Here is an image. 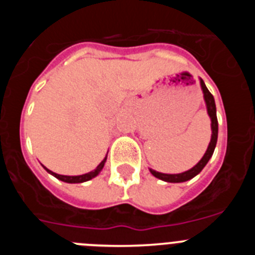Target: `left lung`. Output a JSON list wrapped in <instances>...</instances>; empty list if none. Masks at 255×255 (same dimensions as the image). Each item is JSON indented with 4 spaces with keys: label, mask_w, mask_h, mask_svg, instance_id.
Segmentation results:
<instances>
[{
    "label": "left lung",
    "mask_w": 255,
    "mask_h": 255,
    "mask_svg": "<svg viewBox=\"0 0 255 255\" xmlns=\"http://www.w3.org/2000/svg\"><path fill=\"white\" fill-rule=\"evenodd\" d=\"M200 80V87H202V91H203V98L204 102H206V107H207V112H208V116L211 119V130H212V135H211V141L208 144V148H207L206 153L202 157L199 162L195 164L194 167H191L190 170L185 171V172L181 173H162L158 172V171L152 170L149 168L150 173H152L153 176L157 177V179L162 180V181L166 182H184L188 181V180L193 179L194 176H197L198 173L200 171L203 170L204 166L208 163V161L211 159L212 154L215 152L216 144H217V136H218V121H217V114H216V103H215V98L211 94V92L207 89L206 84L202 79Z\"/></svg>",
    "instance_id": "1"
}]
</instances>
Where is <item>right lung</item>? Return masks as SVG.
<instances>
[{
	"label": "right lung",
	"instance_id": "obj_1",
	"mask_svg": "<svg viewBox=\"0 0 255 255\" xmlns=\"http://www.w3.org/2000/svg\"><path fill=\"white\" fill-rule=\"evenodd\" d=\"M106 159H107V155H106L105 158H103V161L101 162L98 166H97L96 170L91 171V172H88V173H84V175H79V176H65V175H58V173H56V172H52L51 170H48V168L44 167V166L43 167L47 172L51 173L52 176H55L56 179L61 180V181L69 182V184H79V182H84V181H88V180H92L93 177H96L97 175H100V172L102 171L103 166H105V163H106Z\"/></svg>",
	"mask_w": 255,
	"mask_h": 255
}]
</instances>
